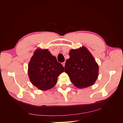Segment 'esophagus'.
<instances>
[{
	"label": "esophagus",
	"mask_w": 123,
	"mask_h": 123,
	"mask_svg": "<svg viewBox=\"0 0 123 123\" xmlns=\"http://www.w3.org/2000/svg\"><path fill=\"white\" fill-rule=\"evenodd\" d=\"M62 66H63L65 67V62H62Z\"/></svg>",
	"instance_id": "34e87169"
}]
</instances>
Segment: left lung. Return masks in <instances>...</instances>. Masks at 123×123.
I'll list each match as a JSON object with an SVG mask.
<instances>
[{
  "instance_id": "1",
  "label": "left lung",
  "mask_w": 123,
  "mask_h": 123,
  "mask_svg": "<svg viewBox=\"0 0 123 123\" xmlns=\"http://www.w3.org/2000/svg\"><path fill=\"white\" fill-rule=\"evenodd\" d=\"M70 58L67 59L65 72L77 88L92 86L98 75V66L90 52L82 47L70 51Z\"/></svg>"
}]
</instances>
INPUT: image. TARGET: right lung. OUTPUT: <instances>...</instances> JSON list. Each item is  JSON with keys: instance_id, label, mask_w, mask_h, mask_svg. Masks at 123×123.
<instances>
[{"instance_id": "right-lung-1", "label": "right lung", "mask_w": 123, "mask_h": 123, "mask_svg": "<svg viewBox=\"0 0 123 123\" xmlns=\"http://www.w3.org/2000/svg\"><path fill=\"white\" fill-rule=\"evenodd\" d=\"M64 68L48 49H37L28 65V75L32 84L40 90H47L57 83Z\"/></svg>"}]
</instances>
